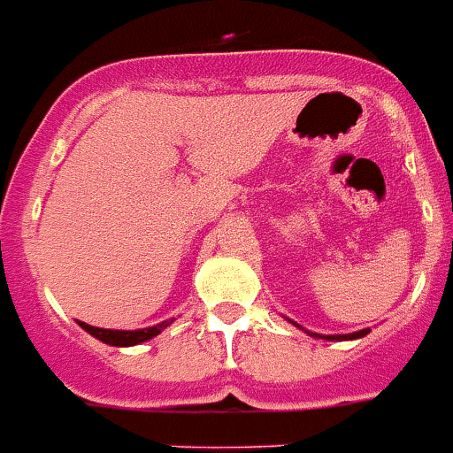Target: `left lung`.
<instances>
[{
  "label": "left lung",
  "mask_w": 453,
  "mask_h": 453,
  "mask_svg": "<svg viewBox=\"0 0 453 453\" xmlns=\"http://www.w3.org/2000/svg\"><path fill=\"white\" fill-rule=\"evenodd\" d=\"M370 332V329H360V332H353V334H342V336H325V339H360ZM318 336V334H316Z\"/></svg>",
  "instance_id": "1"
}]
</instances>
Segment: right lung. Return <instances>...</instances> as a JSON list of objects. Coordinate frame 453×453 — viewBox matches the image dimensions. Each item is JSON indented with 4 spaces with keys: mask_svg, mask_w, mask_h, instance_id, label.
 I'll return each instance as SVG.
<instances>
[{
    "mask_svg": "<svg viewBox=\"0 0 453 453\" xmlns=\"http://www.w3.org/2000/svg\"><path fill=\"white\" fill-rule=\"evenodd\" d=\"M81 325L88 334H93L96 339H100V342L110 343V346H135V343H142L147 342V339H151V336H157L158 332L164 327H168V320L161 325H157V327H147V329H103V327H93V325H86V323H79Z\"/></svg>",
    "mask_w": 453,
    "mask_h": 453,
    "instance_id": "add662e5",
    "label": "right lung"
}]
</instances>
